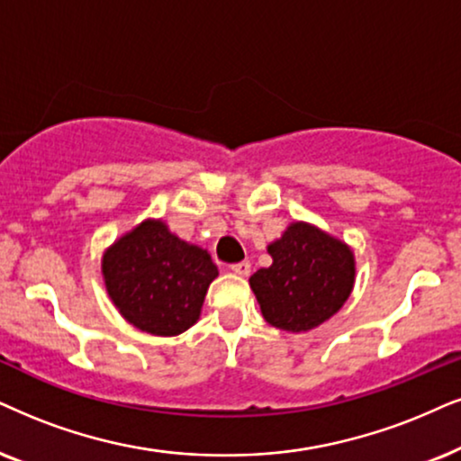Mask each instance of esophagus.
Listing matches in <instances>:
<instances>
[{"mask_svg":"<svg viewBox=\"0 0 461 461\" xmlns=\"http://www.w3.org/2000/svg\"><path fill=\"white\" fill-rule=\"evenodd\" d=\"M230 270L234 274H240V276H247L250 272V261H238V264H231Z\"/></svg>","mask_w":461,"mask_h":461,"instance_id":"1","label":"esophagus"}]
</instances>
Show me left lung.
Instances as JSON below:
<instances>
[{
    "instance_id": "1",
    "label": "left lung",
    "mask_w": 461,
    "mask_h": 461,
    "mask_svg": "<svg viewBox=\"0 0 461 461\" xmlns=\"http://www.w3.org/2000/svg\"><path fill=\"white\" fill-rule=\"evenodd\" d=\"M272 266L249 278L264 319L285 331H308L340 311L353 289L347 244L306 223H291L267 247Z\"/></svg>"
}]
</instances>
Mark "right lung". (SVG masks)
Instances as JSON below:
<instances>
[{
    "label": "right lung",
    "instance_id": "right-lung-1",
    "mask_svg": "<svg viewBox=\"0 0 461 461\" xmlns=\"http://www.w3.org/2000/svg\"><path fill=\"white\" fill-rule=\"evenodd\" d=\"M108 295L138 330L176 336L200 317L203 295L219 270L211 255L144 221L104 255Z\"/></svg>",
    "mask_w": 461,
    "mask_h": 461
}]
</instances>
